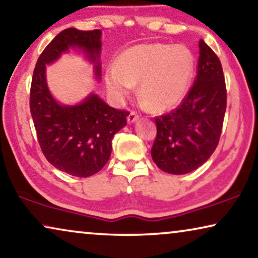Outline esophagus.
I'll return each mask as SVG.
<instances>
[{
  "mask_svg": "<svg viewBox=\"0 0 258 258\" xmlns=\"http://www.w3.org/2000/svg\"><path fill=\"white\" fill-rule=\"evenodd\" d=\"M138 119H139V114H138L137 112L131 111V112H130V114H128V117H127V121H128V124H132V122L137 121Z\"/></svg>",
  "mask_w": 258,
  "mask_h": 258,
  "instance_id": "34e87169",
  "label": "esophagus"
}]
</instances>
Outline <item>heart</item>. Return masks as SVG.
I'll use <instances>...</instances> for the list:
<instances>
[{
	"label": "heart",
	"instance_id": "heart-1",
	"mask_svg": "<svg viewBox=\"0 0 258 258\" xmlns=\"http://www.w3.org/2000/svg\"><path fill=\"white\" fill-rule=\"evenodd\" d=\"M194 56L184 45L148 43L121 53L118 65L107 69L105 82L111 94L124 99L139 84L141 100L161 112L181 103L194 75Z\"/></svg>",
	"mask_w": 258,
	"mask_h": 258
}]
</instances>
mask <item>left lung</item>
<instances>
[{
  "label": "left lung",
  "mask_w": 258,
  "mask_h": 258,
  "mask_svg": "<svg viewBox=\"0 0 258 258\" xmlns=\"http://www.w3.org/2000/svg\"><path fill=\"white\" fill-rule=\"evenodd\" d=\"M194 84L170 113L155 118L157 138L152 158L166 173H190L216 150L227 107L222 65L216 53L200 39Z\"/></svg>",
  "instance_id": "8db88e82"
}]
</instances>
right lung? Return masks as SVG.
Returning <instances> with one entry per match:
<instances>
[{
	"label": "right lung",
	"instance_id": "1",
	"mask_svg": "<svg viewBox=\"0 0 258 258\" xmlns=\"http://www.w3.org/2000/svg\"><path fill=\"white\" fill-rule=\"evenodd\" d=\"M101 31L65 29L43 50L36 63L30 88V112L41 150L50 164L72 176L88 177L106 165L112 139L127 122L130 112L115 110L91 93L75 106L58 104L45 79L46 64L59 58L69 48H79L94 63L100 78Z\"/></svg>",
	"mask_w": 258,
	"mask_h": 258
}]
</instances>
